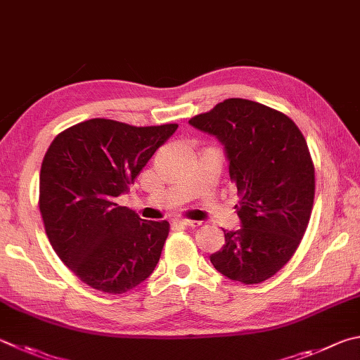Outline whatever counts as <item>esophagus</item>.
I'll use <instances>...</instances> for the list:
<instances>
[{
    "label": "esophagus",
    "mask_w": 360,
    "mask_h": 360,
    "mask_svg": "<svg viewBox=\"0 0 360 360\" xmlns=\"http://www.w3.org/2000/svg\"><path fill=\"white\" fill-rule=\"evenodd\" d=\"M176 224L178 225H182L186 228H198L201 224L197 220H188V219H182V220H176Z\"/></svg>",
    "instance_id": "esophagus-1"
}]
</instances>
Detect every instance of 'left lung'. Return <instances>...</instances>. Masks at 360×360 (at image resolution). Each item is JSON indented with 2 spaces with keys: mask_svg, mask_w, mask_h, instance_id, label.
<instances>
[{
  "mask_svg": "<svg viewBox=\"0 0 360 360\" xmlns=\"http://www.w3.org/2000/svg\"><path fill=\"white\" fill-rule=\"evenodd\" d=\"M188 122L224 143L239 197L243 228L224 230L225 245L211 263L234 282H266L296 253L309 226L315 165L304 135L285 113L238 97Z\"/></svg>",
  "mask_w": 360,
  "mask_h": 360,
  "instance_id": "8db88e82",
  "label": "left lung"
}]
</instances>
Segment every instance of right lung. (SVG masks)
Segmentation results:
<instances>
[{"label": "right lung", "mask_w": 360, "mask_h": 360, "mask_svg": "<svg viewBox=\"0 0 360 360\" xmlns=\"http://www.w3.org/2000/svg\"><path fill=\"white\" fill-rule=\"evenodd\" d=\"M178 129L94 117L55 136L39 178V211L51 247L83 283L127 292L151 276L168 238L167 220H143L116 197Z\"/></svg>", "instance_id": "1"}]
</instances>
